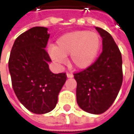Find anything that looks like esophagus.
Here are the masks:
<instances>
[{"label":"esophagus","mask_w":134,"mask_h":134,"mask_svg":"<svg viewBox=\"0 0 134 134\" xmlns=\"http://www.w3.org/2000/svg\"><path fill=\"white\" fill-rule=\"evenodd\" d=\"M67 76L68 78H71V77H74L73 74H71V73H67Z\"/></svg>","instance_id":"1"}]
</instances>
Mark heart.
Returning <instances> with one entry per match:
<instances>
[{
    "mask_svg": "<svg viewBox=\"0 0 134 134\" xmlns=\"http://www.w3.org/2000/svg\"><path fill=\"white\" fill-rule=\"evenodd\" d=\"M102 46L98 33L89 30H78L62 36L57 42L56 47L49 50L54 62L62 64L65 57L70 55V63L77 69L90 67L96 60Z\"/></svg>",
    "mask_w": 134,
    "mask_h": 134,
    "instance_id": "obj_1",
    "label": "heart"
}]
</instances>
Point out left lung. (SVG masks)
<instances>
[{
  "label": "left lung",
  "instance_id": "left-lung-1",
  "mask_svg": "<svg viewBox=\"0 0 134 134\" xmlns=\"http://www.w3.org/2000/svg\"><path fill=\"white\" fill-rule=\"evenodd\" d=\"M102 38V52L90 67L74 73L77 102L84 111L102 114L113 105L122 83V55L105 30L96 27Z\"/></svg>",
  "mask_w": 134,
  "mask_h": 134
}]
</instances>
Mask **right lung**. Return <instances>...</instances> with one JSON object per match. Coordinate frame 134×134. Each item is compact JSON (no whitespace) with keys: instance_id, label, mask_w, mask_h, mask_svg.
I'll use <instances>...</instances> for the list:
<instances>
[{"instance_id":"add662e5","label":"right lung","mask_w":134,"mask_h":134,"mask_svg":"<svg viewBox=\"0 0 134 134\" xmlns=\"http://www.w3.org/2000/svg\"><path fill=\"white\" fill-rule=\"evenodd\" d=\"M47 28L33 27L21 34L14 42L8 67L14 92L30 112L44 114L52 111L67 80L66 73L53 74L45 48L49 38Z\"/></svg>"}]
</instances>
